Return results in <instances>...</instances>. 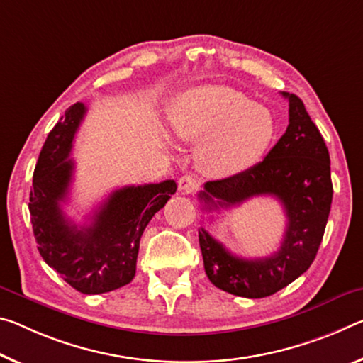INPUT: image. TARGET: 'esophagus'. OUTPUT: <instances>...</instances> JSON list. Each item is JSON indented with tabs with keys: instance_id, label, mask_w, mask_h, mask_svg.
<instances>
[{
	"instance_id": "1",
	"label": "esophagus",
	"mask_w": 363,
	"mask_h": 363,
	"mask_svg": "<svg viewBox=\"0 0 363 363\" xmlns=\"http://www.w3.org/2000/svg\"><path fill=\"white\" fill-rule=\"evenodd\" d=\"M177 184H179V191H181L182 194H194V192L199 189L197 177L192 176V174L182 176L181 179H179V182H177Z\"/></svg>"
}]
</instances>
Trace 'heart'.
<instances>
[{
	"instance_id": "1",
	"label": "heart",
	"mask_w": 363,
	"mask_h": 363,
	"mask_svg": "<svg viewBox=\"0 0 363 363\" xmlns=\"http://www.w3.org/2000/svg\"><path fill=\"white\" fill-rule=\"evenodd\" d=\"M177 139L202 143L199 164L216 179L250 169L272 147L273 114L238 90L210 85L189 90L171 116Z\"/></svg>"
}]
</instances>
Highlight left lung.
Listing matches in <instances>:
<instances>
[{
  "label": "left lung",
  "mask_w": 363,
  "mask_h": 363,
  "mask_svg": "<svg viewBox=\"0 0 363 363\" xmlns=\"http://www.w3.org/2000/svg\"><path fill=\"white\" fill-rule=\"evenodd\" d=\"M289 101V125L260 163L238 176L210 181L199 199L206 211L231 208L258 195L283 203L286 233L279 250L264 258H239L199 229L205 273L229 294L262 298L291 284L313 263L323 239L333 200L330 153L303 101L283 91Z\"/></svg>",
  "instance_id": "left-lung-1"
}]
</instances>
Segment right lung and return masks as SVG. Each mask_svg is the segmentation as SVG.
<instances>
[{
	"label": "right lung",
	"mask_w": 363,
	"mask_h": 363,
	"mask_svg": "<svg viewBox=\"0 0 363 363\" xmlns=\"http://www.w3.org/2000/svg\"><path fill=\"white\" fill-rule=\"evenodd\" d=\"M85 113L84 103H76L48 134L33 171L28 210L47 264L82 294H103L134 279L142 234L177 186L163 181L116 189L89 226L77 228L66 218L61 202L72 182L74 161L69 155Z\"/></svg>",
	"instance_id": "obj_1"
}]
</instances>
